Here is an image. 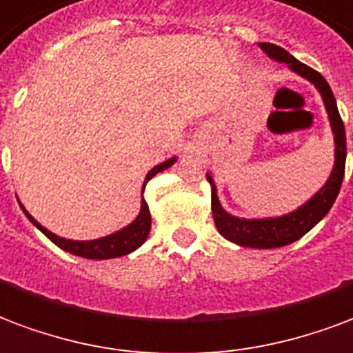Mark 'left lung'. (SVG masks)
<instances>
[{
    "label": "left lung",
    "mask_w": 353,
    "mask_h": 353,
    "mask_svg": "<svg viewBox=\"0 0 353 353\" xmlns=\"http://www.w3.org/2000/svg\"><path fill=\"white\" fill-rule=\"evenodd\" d=\"M260 48L271 59L281 61V63H288L290 69L296 70L297 74H301L303 78H307V80L314 83L318 91L322 93L323 103H325V108H327V114H330L331 127H333V132H335V168L331 172L327 183L323 185L309 202L301 205L294 213H290V215L276 216V219H256V221L232 216L219 203L215 183L208 174V181L213 187L211 210H213L215 226L221 232V236H224L230 241L237 243V245H241V247L276 249V247L290 245V243L297 241L299 237L305 236L310 228H314L316 224L327 215L331 205L335 203L336 194H339L341 185H343L344 164H346V130H344V123L341 119V114H339V108H336L335 95L331 91L330 83L325 82V78L318 70L310 69L309 65L297 61L296 57L288 54L281 46H276V44L260 43Z\"/></svg>",
    "instance_id": "left-lung-1"
}]
</instances>
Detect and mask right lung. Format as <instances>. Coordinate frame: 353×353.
I'll list each match as a JSON object with an SVG mask.
<instances>
[{
	"instance_id": "1",
	"label": "right lung",
	"mask_w": 353,
	"mask_h": 353,
	"mask_svg": "<svg viewBox=\"0 0 353 353\" xmlns=\"http://www.w3.org/2000/svg\"><path fill=\"white\" fill-rule=\"evenodd\" d=\"M176 163V159H168V161H164L159 166H155L153 170H150V174L145 176V183H143L142 194L143 190H145V185L150 181L151 177L157 176L159 172H163V170L170 168L172 164ZM23 210V205H22ZM26 216L30 219L31 223L35 224L41 232H43L44 236L48 237L52 243H56L59 249L67 250L70 254H77V256L82 258H91V260H106V258H116V256H125V254H129L132 250H137L140 245H142L148 236H150V230H151V215H150V208H148V203L142 198V210H140V215L137 216V221L134 223H130L127 228L119 230L116 234H112V236L101 237V239H93V241H70V239H65V237H59L56 234H52L46 228H43L41 224L33 219V216L28 213V211L23 210Z\"/></svg>"
}]
</instances>
